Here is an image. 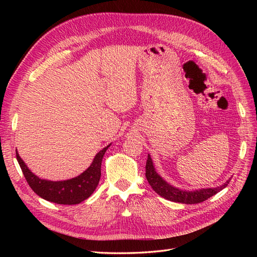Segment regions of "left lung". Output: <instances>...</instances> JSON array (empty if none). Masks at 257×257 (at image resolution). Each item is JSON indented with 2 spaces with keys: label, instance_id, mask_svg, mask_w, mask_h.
Returning <instances> with one entry per match:
<instances>
[{
  "label": "left lung",
  "instance_id": "1",
  "mask_svg": "<svg viewBox=\"0 0 257 257\" xmlns=\"http://www.w3.org/2000/svg\"><path fill=\"white\" fill-rule=\"evenodd\" d=\"M146 178L148 182L151 185V188L155 193H158L160 196L164 197L170 201L181 204H198L201 201H205L211 196L215 195L216 193L222 191L224 188H226L229 183L227 180L223 185L217 186L214 189H201L196 191H183L174 188L168 184L155 172V169L152 164V160L150 155L148 154V160L146 163Z\"/></svg>",
  "mask_w": 257,
  "mask_h": 257
}]
</instances>
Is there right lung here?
I'll list each match as a JSON object with an SVG mask.
<instances>
[{"mask_svg": "<svg viewBox=\"0 0 257 257\" xmlns=\"http://www.w3.org/2000/svg\"><path fill=\"white\" fill-rule=\"evenodd\" d=\"M109 146L105 147L103 150H100L96 154L91 166L84 173L78 177L71 179V180L65 181L54 182L43 180V179H40L33 173L30 172L29 168L19 157L18 152H16V158L30 188L38 196L60 205H76L89 198L91 194L95 191L100 179L102 160Z\"/></svg>", "mask_w": 257, "mask_h": 257, "instance_id": "1", "label": "right lung"}]
</instances>
